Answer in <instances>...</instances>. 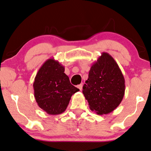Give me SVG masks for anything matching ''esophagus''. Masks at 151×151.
Listing matches in <instances>:
<instances>
[{
  "label": "esophagus",
  "instance_id": "esophagus-1",
  "mask_svg": "<svg viewBox=\"0 0 151 151\" xmlns=\"http://www.w3.org/2000/svg\"><path fill=\"white\" fill-rule=\"evenodd\" d=\"M77 87L80 89V91H81L82 89H83V84H80V85H77Z\"/></svg>",
  "mask_w": 151,
  "mask_h": 151
}]
</instances>
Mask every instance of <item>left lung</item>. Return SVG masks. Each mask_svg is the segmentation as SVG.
<instances>
[{"label": "left lung", "instance_id": "1", "mask_svg": "<svg viewBox=\"0 0 151 151\" xmlns=\"http://www.w3.org/2000/svg\"><path fill=\"white\" fill-rule=\"evenodd\" d=\"M85 83L83 93L91 111L98 114H106L113 111L124 96V76L117 63L108 53L103 52L93 63Z\"/></svg>", "mask_w": 151, "mask_h": 151}]
</instances>
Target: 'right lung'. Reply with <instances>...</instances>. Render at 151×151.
I'll use <instances>...</instances> for the list:
<instances>
[{
	"label": "right lung",
	"instance_id": "right-lung-1",
	"mask_svg": "<svg viewBox=\"0 0 151 151\" xmlns=\"http://www.w3.org/2000/svg\"><path fill=\"white\" fill-rule=\"evenodd\" d=\"M64 66L53 58L42 65L33 83L36 102L47 114L55 115L66 111L71 96L79 91L70 82Z\"/></svg>",
	"mask_w": 151,
	"mask_h": 151
}]
</instances>
